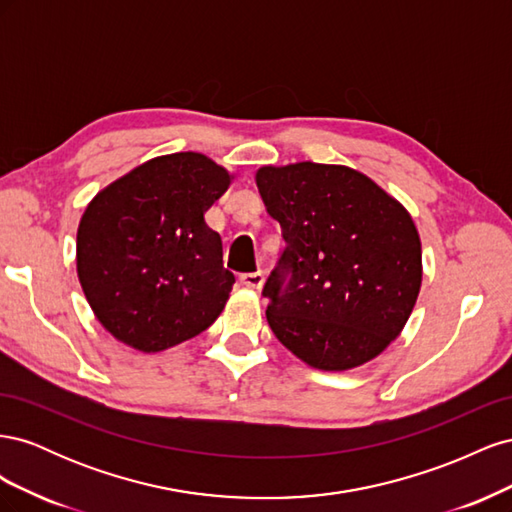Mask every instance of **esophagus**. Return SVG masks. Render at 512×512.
<instances>
[{
  "mask_svg": "<svg viewBox=\"0 0 512 512\" xmlns=\"http://www.w3.org/2000/svg\"><path fill=\"white\" fill-rule=\"evenodd\" d=\"M241 284L247 286V288H260L262 284H265V273L262 271H254V273H243L241 277Z\"/></svg>",
  "mask_w": 512,
  "mask_h": 512,
  "instance_id": "obj_1",
  "label": "esophagus"
}]
</instances>
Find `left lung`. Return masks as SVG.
Returning <instances> with one entry per match:
<instances>
[{
	"label": "left lung",
	"mask_w": 512,
	"mask_h": 512,
	"mask_svg": "<svg viewBox=\"0 0 512 512\" xmlns=\"http://www.w3.org/2000/svg\"><path fill=\"white\" fill-rule=\"evenodd\" d=\"M258 192L284 252L262 288L275 337L307 365L359 367L404 329L423 280L404 205L348 166H262Z\"/></svg>",
	"instance_id": "left-lung-1"
}]
</instances>
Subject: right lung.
I'll use <instances>...</instances> for the list:
<instances>
[{
  "label": "right lung",
  "instance_id": "obj_1",
  "mask_svg": "<svg viewBox=\"0 0 512 512\" xmlns=\"http://www.w3.org/2000/svg\"><path fill=\"white\" fill-rule=\"evenodd\" d=\"M230 185L203 153L153 158L87 205L76 271L102 327L141 352H160L215 322L235 275L205 211Z\"/></svg>",
  "mask_w": 512,
  "mask_h": 512
}]
</instances>
